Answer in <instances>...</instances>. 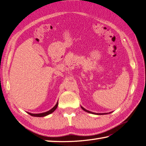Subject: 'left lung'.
<instances>
[{"label":"left lung","instance_id":"8db88e82","mask_svg":"<svg viewBox=\"0 0 146 146\" xmlns=\"http://www.w3.org/2000/svg\"><path fill=\"white\" fill-rule=\"evenodd\" d=\"M81 108L83 110H84L85 111H86V112H88V113H93V112H91V111H88V110H86L85 109V108H83V107H82L81 106ZM94 114H97V115H103V114H108V113H94Z\"/></svg>","mask_w":146,"mask_h":146}]
</instances>
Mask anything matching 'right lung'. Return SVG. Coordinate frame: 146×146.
<instances>
[{
  "label": "right lung",
  "instance_id": "obj_1",
  "mask_svg": "<svg viewBox=\"0 0 146 146\" xmlns=\"http://www.w3.org/2000/svg\"><path fill=\"white\" fill-rule=\"evenodd\" d=\"M57 106H58V102L56 103V104L55 105V106L53 107V108H52L50 110L46 111V112H44V113H38V114H34V113H28V114H29L30 115L33 116V117H44V116H46L48 115L50 113H53V111H54L56 108H57Z\"/></svg>",
  "mask_w": 146,
  "mask_h": 146
}]
</instances>
